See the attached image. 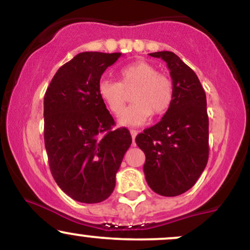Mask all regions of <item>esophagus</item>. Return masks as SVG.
I'll use <instances>...</instances> for the list:
<instances>
[{
	"instance_id": "esophagus-1",
	"label": "esophagus",
	"mask_w": 250,
	"mask_h": 250,
	"mask_svg": "<svg viewBox=\"0 0 250 250\" xmlns=\"http://www.w3.org/2000/svg\"><path fill=\"white\" fill-rule=\"evenodd\" d=\"M130 134H131V139H133V142H134L135 141V137H136V135H137V130H134V129H131Z\"/></svg>"
}]
</instances>
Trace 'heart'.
<instances>
[{"label": "heart", "instance_id": "1", "mask_svg": "<svg viewBox=\"0 0 250 250\" xmlns=\"http://www.w3.org/2000/svg\"><path fill=\"white\" fill-rule=\"evenodd\" d=\"M131 94L134 103L122 116V125H141L150 119L151 113L161 116L168 111L174 100V85L171 80L159 74L150 63L136 61L127 64L119 71V82L102 80L99 83V96L113 115L119 116L127 102V94Z\"/></svg>", "mask_w": 250, "mask_h": 250}]
</instances>
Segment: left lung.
Instances as JSON below:
<instances>
[{"label":"left lung","mask_w":250,"mask_h":250,"mask_svg":"<svg viewBox=\"0 0 250 250\" xmlns=\"http://www.w3.org/2000/svg\"><path fill=\"white\" fill-rule=\"evenodd\" d=\"M167 63L174 100L159 123L135 139L146 155L148 186L162 196L189 190L205 170L209 155L207 99L199 77L171 51L150 53Z\"/></svg>","instance_id":"left-lung-1"}]
</instances>
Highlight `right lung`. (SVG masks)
Listing matches in <instances>:
<instances>
[{
    "label": "right lung",
    "instance_id": "right-lung-1",
    "mask_svg": "<svg viewBox=\"0 0 250 250\" xmlns=\"http://www.w3.org/2000/svg\"><path fill=\"white\" fill-rule=\"evenodd\" d=\"M121 53H80L63 64L44 95V146L60 188L82 203H99L115 188L131 145L127 128L113 129V116L99 96L100 80Z\"/></svg>",
    "mask_w": 250,
    "mask_h": 250
}]
</instances>
